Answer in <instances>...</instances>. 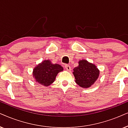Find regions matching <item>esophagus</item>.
Returning <instances> with one entry per match:
<instances>
[{"label": "esophagus", "mask_w": 128, "mask_h": 128, "mask_svg": "<svg viewBox=\"0 0 128 128\" xmlns=\"http://www.w3.org/2000/svg\"><path fill=\"white\" fill-rule=\"evenodd\" d=\"M64 67H65V69L67 71H70L71 70V67L68 65H65V66H64Z\"/></svg>", "instance_id": "obj_1"}]
</instances>
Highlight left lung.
<instances>
[{"mask_svg": "<svg viewBox=\"0 0 128 128\" xmlns=\"http://www.w3.org/2000/svg\"><path fill=\"white\" fill-rule=\"evenodd\" d=\"M75 82L81 87L86 88L94 84L99 77L100 71L93 63L86 60L78 61V66L73 69Z\"/></svg>", "mask_w": 128, "mask_h": 128, "instance_id": "8db88e82", "label": "left lung"}]
</instances>
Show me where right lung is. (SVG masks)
<instances>
[{"mask_svg": "<svg viewBox=\"0 0 128 128\" xmlns=\"http://www.w3.org/2000/svg\"><path fill=\"white\" fill-rule=\"evenodd\" d=\"M62 71V66L58 64H52L49 60H46L35 66L32 75L35 82L48 87L54 83L58 72Z\"/></svg>", "mask_w": 128, "mask_h": 128, "instance_id": "add662e5", "label": "right lung"}]
</instances>
